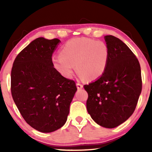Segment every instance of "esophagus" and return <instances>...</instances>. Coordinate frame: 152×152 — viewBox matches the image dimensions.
<instances>
[{
    "label": "esophagus",
    "mask_w": 152,
    "mask_h": 152,
    "mask_svg": "<svg viewBox=\"0 0 152 152\" xmlns=\"http://www.w3.org/2000/svg\"><path fill=\"white\" fill-rule=\"evenodd\" d=\"M77 88L78 89H82L83 88V85L80 82L77 83Z\"/></svg>",
    "instance_id": "1"
}]
</instances>
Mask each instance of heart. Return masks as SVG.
I'll return each instance as SVG.
<instances>
[{
  "label": "heart",
  "instance_id": "1",
  "mask_svg": "<svg viewBox=\"0 0 152 152\" xmlns=\"http://www.w3.org/2000/svg\"><path fill=\"white\" fill-rule=\"evenodd\" d=\"M110 53L104 42L86 37L68 41L60 50V57L53 58L54 67L64 77H71L75 65L79 77L97 80L107 69Z\"/></svg>",
  "mask_w": 152,
  "mask_h": 152
}]
</instances>
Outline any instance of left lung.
Listing matches in <instances>:
<instances>
[{
    "mask_svg": "<svg viewBox=\"0 0 152 152\" xmlns=\"http://www.w3.org/2000/svg\"><path fill=\"white\" fill-rule=\"evenodd\" d=\"M110 57L107 69L98 80L84 86L88 93L87 111L94 121L114 128L134 113L142 91L139 61L125 43L117 37H104Z\"/></svg>",
    "mask_w": 152,
    "mask_h": 152,
    "instance_id": "obj_1",
    "label": "left lung"
}]
</instances>
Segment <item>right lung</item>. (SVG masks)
<instances>
[{"label": "right lung", "mask_w": 152, "mask_h": 152, "mask_svg": "<svg viewBox=\"0 0 152 152\" xmlns=\"http://www.w3.org/2000/svg\"><path fill=\"white\" fill-rule=\"evenodd\" d=\"M58 39L39 37L22 50L11 71V93L22 117L32 128L55 132L66 123L77 91L74 80L53 67V52Z\"/></svg>", "instance_id": "1"}]
</instances>
